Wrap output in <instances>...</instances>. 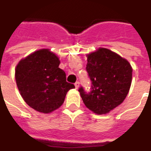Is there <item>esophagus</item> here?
<instances>
[{
  "mask_svg": "<svg viewBox=\"0 0 151 151\" xmlns=\"http://www.w3.org/2000/svg\"><path fill=\"white\" fill-rule=\"evenodd\" d=\"M74 85H75L76 88H79V85H80V83L78 82V81H77V82L74 84Z\"/></svg>",
  "mask_w": 151,
  "mask_h": 151,
  "instance_id": "obj_1",
  "label": "esophagus"
}]
</instances>
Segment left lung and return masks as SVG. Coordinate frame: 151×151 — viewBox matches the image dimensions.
Listing matches in <instances>:
<instances>
[{
    "instance_id": "obj_1",
    "label": "left lung",
    "mask_w": 151,
    "mask_h": 151,
    "mask_svg": "<svg viewBox=\"0 0 151 151\" xmlns=\"http://www.w3.org/2000/svg\"><path fill=\"white\" fill-rule=\"evenodd\" d=\"M86 56L92 90L86 93L80 88L81 97L93 113L108 114L126 98L131 87L132 68L127 59L107 48H99Z\"/></svg>"
}]
</instances>
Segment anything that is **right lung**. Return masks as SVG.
I'll return each instance as SVG.
<instances>
[{
	"label": "right lung",
	"instance_id": "obj_1",
	"mask_svg": "<svg viewBox=\"0 0 151 151\" xmlns=\"http://www.w3.org/2000/svg\"><path fill=\"white\" fill-rule=\"evenodd\" d=\"M59 57L50 49L35 51L19 62L15 78L18 89L27 105L38 112L49 114L63 103L74 85L66 82L59 67Z\"/></svg>",
	"mask_w": 151,
	"mask_h": 151
}]
</instances>
